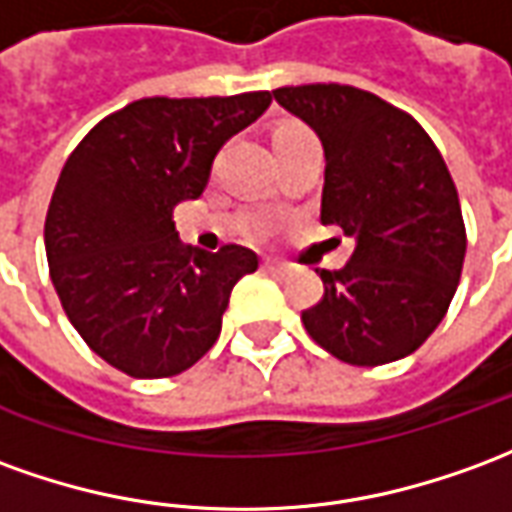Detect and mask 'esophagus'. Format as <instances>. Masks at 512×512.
Instances as JSON below:
<instances>
[{
    "label": "esophagus",
    "instance_id": "esophagus-1",
    "mask_svg": "<svg viewBox=\"0 0 512 512\" xmlns=\"http://www.w3.org/2000/svg\"><path fill=\"white\" fill-rule=\"evenodd\" d=\"M263 268H266L268 274H274V277H285V271H288V268L282 266V263H274V260H266V263H263Z\"/></svg>",
    "mask_w": 512,
    "mask_h": 512
}]
</instances>
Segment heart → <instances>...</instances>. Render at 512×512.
Wrapping results in <instances>:
<instances>
[{"mask_svg":"<svg viewBox=\"0 0 512 512\" xmlns=\"http://www.w3.org/2000/svg\"><path fill=\"white\" fill-rule=\"evenodd\" d=\"M302 135H310L302 124H282V127H277L274 135H271V146L282 144V141H291V138H302Z\"/></svg>","mask_w":512,"mask_h":512,"instance_id":"heart-1","label":"heart"}]
</instances>
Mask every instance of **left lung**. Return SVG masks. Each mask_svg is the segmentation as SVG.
<instances>
[{"mask_svg": "<svg viewBox=\"0 0 512 512\" xmlns=\"http://www.w3.org/2000/svg\"><path fill=\"white\" fill-rule=\"evenodd\" d=\"M324 146L321 224L355 241L349 263L321 268L307 335L349 366L416 352L457 291L466 227L452 174L413 116L380 96L316 82L271 91Z\"/></svg>", "mask_w": 512, "mask_h": 512, "instance_id": "left-lung-1", "label": "left lung"}]
</instances>
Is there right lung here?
I'll list each match as a JSON object with an SVG mask.
<instances>
[{
	"label": "right lung",
	"instance_id": "obj_1",
	"mask_svg": "<svg viewBox=\"0 0 512 512\" xmlns=\"http://www.w3.org/2000/svg\"><path fill=\"white\" fill-rule=\"evenodd\" d=\"M268 91L138 99L96 124L60 171L44 227L60 305L96 355L138 380L174 377L216 343L235 282L257 268L246 246L191 249L174 207L196 199Z\"/></svg>",
	"mask_w": 512,
	"mask_h": 512
}]
</instances>
